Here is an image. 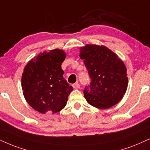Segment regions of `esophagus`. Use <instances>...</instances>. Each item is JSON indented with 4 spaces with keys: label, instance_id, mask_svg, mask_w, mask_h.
<instances>
[{
    "label": "esophagus",
    "instance_id": "esophagus-1",
    "mask_svg": "<svg viewBox=\"0 0 150 150\" xmlns=\"http://www.w3.org/2000/svg\"><path fill=\"white\" fill-rule=\"evenodd\" d=\"M79 86H80V85H79V84L78 82H76V83H75V84H73V87L74 88H75V89L79 88Z\"/></svg>",
    "mask_w": 150,
    "mask_h": 150
}]
</instances>
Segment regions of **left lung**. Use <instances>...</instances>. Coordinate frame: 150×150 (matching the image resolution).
<instances>
[{"mask_svg": "<svg viewBox=\"0 0 150 150\" xmlns=\"http://www.w3.org/2000/svg\"><path fill=\"white\" fill-rule=\"evenodd\" d=\"M79 52L91 80L84 90L89 105L105 109L118 103L128 83L123 62L104 45H86Z\"/></svg>", "mask_w": 150, "mask_h": 150, "instance_id": "obj_1", "label": "left lung"}]
</instances>
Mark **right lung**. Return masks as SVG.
Instances as JSON below:
<instances>
[{"mask_svg": "<svg viewBox=\"0 0 150 150\" xmlns=\"http://www.w3.org/2000/svg\"><path fill=\"white\" fill-rule=\"evenodd\" d=\"M62 50L41 52L28 62L22 75L21 85L28 103L39 113H55L65 107L73 90L63 76Z\"/></svg>", "mask_w": 150, "mask_h": 150, "instance_id": "1", "label": "right lung"}]
</instances>
